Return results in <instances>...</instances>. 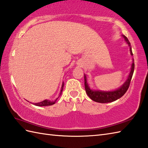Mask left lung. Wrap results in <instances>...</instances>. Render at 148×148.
I'll use <instances>...</instances> for the list:
<instances>
[{
	"mask_svg": "<svg viewBox=\"0 0 148 148\" xmlns=\"http://www.w3.org/2000/svg\"><path fill=\"white\" fill-rule=\"evenodd\" d=\"M122 37H123L125 42L128 44V45L130 47V55L132 56L133 53L132 51V48L129 40L127 39L126 36L123 35ZM134 60L133 59L132 64L131 66V70L127 80L122 85L115 90L112 91H102V90H95L90 88L88 83H87V77L86 74H84V87H85V91L87 93L88 96L92 100L99 103H108L114 102L115 100H118L126 93L128 87L130 86V83L134 71Z\"/></svg>",
	"mask_w": 148,
	"mask_h": 148,
	"instance_id": "8db88e82",
	"label": "left lung"
}]
</instances>
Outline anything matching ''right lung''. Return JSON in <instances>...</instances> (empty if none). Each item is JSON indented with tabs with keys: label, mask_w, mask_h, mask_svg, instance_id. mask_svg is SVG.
I'll use <instances>...</instances> for the list:
<instances>
[{
	"label": "right lung",
	"mask_w": 148,
	"mask_h": 148,
	"mask_svg": "<svg viewBox=\"0 0 148 148\" xmlns=\"http://www.w3.org/2000/svg\"><path fill=\"white\" fill-rule=\"evenodd\" d=\"M64 83L63 82L62 85V88H61L60 92L58 97L61 95V94L62 93V91H63V88H64ZM58 98L56 99L55 100H53V101H51V100H43V101L40 102L33 103L32 104L35 105V106H51V105L54 104V103H55V102H56V100H57Z\"/></svg>",
	"instance_id": "1"
}]
</instances>
